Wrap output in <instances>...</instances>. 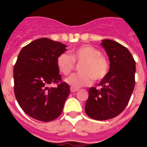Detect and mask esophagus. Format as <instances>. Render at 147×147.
I'll use <instances>...</instances> for the list:
<instances>
[{"label": "esophagus", "mask_w": 147, "mask_h": 147, "mask_svg": "<svg viewBox=\"0 0 147 147\" xmlns=\"http://www.w3.org/2000/svg\"><path fill=\"white\" fill-rule=\"evenodd\" d=\"M71 90V92H76V91H78L79 90V89H77V88H74V87H71L70 88Z\"/></svg>", "instance_id": "34e87169"}]
</instances>
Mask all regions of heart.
Instances as JSON below:
<instances>
[{
	"mask_svg": "<svg viewBox=\"0 0 147 147\" xmlns=\"http://www.w3.org/2000/svg\"><path fill=\"white\" fill-rule=\"evenodd\" d=\"M56 63L58 70L64 76L69 75L75 69L76 64H81L79 67L80 73L66 79V83L74 88L88 86L93 80H103L109 70L108 59L102 55L99 49L90 45L72 49L69 54L62 53L58 55Z\"/></svg>",
	"mask_w": 147,
	"mask_h": 147,
	"instance_id": "1",
	"label": "heart"
}]
</instances>
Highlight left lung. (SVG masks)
<instances>
[{"label": "left lung", "mask_w": 147, "mask_h": 147, "mask_svg": "<svg viewBox=\"0 0 147 147\" xmlns=\"http://www.w3.org/2000/svg\"><path fill=\"white\" fill-rule=\"evenodd\" d=\"M102 46L109 56L108 75L90 87L85 105L86 115L97 120H109L120 114L129 102L135 88L136 61L129 50L120 43L105 39Z\"/></svg>", "instance_id": "1"}]
</instances>
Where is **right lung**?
<instances>
[{"instance_id":"add662e5","label":"right lung","mask_w":147,"mask_h":147,"mask_svg":"<svg viewBox=\"0 0 147 147\" xmlns=\"http://www.w3.org/2000/svg\"><path fill=\"white\" fill-rule=\"evenodd\" d=\"M66 45L51 39L34 40L21 49L14 65V93L21 109L35 120L49 122L62 113L70 87L57 67ZM53 84L56 88H49Z\"/></svg>"}]
</instances>
